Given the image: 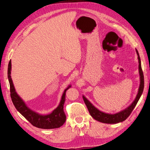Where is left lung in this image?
Segmentation results:
<instances>
[{
    "instance_id": "left-lung-1",
    "label": "left lung",
    "mask_w": 150,
    "mask_h": 150,
    "mask_svg": "<svg viewBox=\"0 0 150 150\" xmlns=\"http://www.w3.org/2000/svg\"><path fill=\"white\" fill-rule=\"evenodd\" d=\"M137 54L138 56V60H139V72L140 75V85L138 90L137 95L133 100V103L129 105V106L127 107L125 109L119 111V112L116 113L115 114H110L103 112V111H100L96 107H95L93 104H92L90 101H89L86 98L84 95H82L83 97V100L84 103L86 105L88 108V110L90 112L91 116L94 119L98 121V122H103V123H106V124H117L119 122H123L127 118H128L129 115L131 114L132 111L134 109L136 104H137L138 101L139 100L140 97L142 95L144 90V75H143V72L142 70L141 67V58L139 57V54L137 50H136Z\"/></svg>"
}]
</instances>
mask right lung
<instances>
[{"label": "right lung", "instance_id": "obj_1", "mask_svg": "<svg viewBox=\"0 0 150 150\" xmlns=\"http://www.w3.org/2000/svg\"><path fill=\"white\" fill-rule=\"evenodd\" d=\"M11 62H9L8 78L10 86V95L13 103L17 111L24 116L33 126L41 129H54L62 126L66 121V115L64 111V104L66 100V92L71 86L69 85L64 91L59 106L52 113L42 115L31 110L15 91L11 77Z\"/></svg>", "mask_w": 150, "mask_h": 150}]
</instances>
